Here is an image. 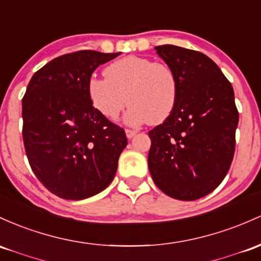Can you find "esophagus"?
Returning a JSON list of instances; mask_svg holds the SVG:
<instances>
[{"instance_id":"34e87169","label":"esophagus","mask_w":261,"mask_h":261,"mask_svg":"<svg viewBox=\"0 0 261 261\" xmlns=\"http://www.w3.org/2000/svg\"><path fill=\"white\" fill-rule=\"evenodd\" d=\"M125 133H126V136H127L128 139H133V137L137 134V131L136 130H133V128H126Z\"/></svg>"}]
</instances>
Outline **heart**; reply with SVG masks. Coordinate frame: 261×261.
<instances>
[{
    "instance_id": "heart-1",
    "label": "heart",
    "mask_w": 261,
    "mask_h": 261,
    "mask_svg": "<svg viewBox=\"0 0 261 261\" xmlns=\"http://www.w3.org/2000/svg\"><path fill=\"white\" fill-rule=\"evenodd\" d=\"M104 75L89 79L87 90L93 107L109 120H115L128 102V124H159L176 107L178 79L166 63L127 56L109 64Z\"/></svg>"
}]
</instances>
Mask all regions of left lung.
Segmentation results:
<instances>
[{"label":"left lung","instance_id":"left-lung-1","mask_svg":"<svg viewBox=\"0 0 261 261\" xmlns=\"http://www.w3.org/2000/svg\"><path fill=\"white\" fill-rule=\"evenodd\" d=\"M154 49L174 70L179 89L171 115L148 131V170L167 196L202 198L222 183L233 161L239 121L233 87L200 51L172 44Z\"/></svg>","mask_w":261,"mask_h":261}]
</instances>
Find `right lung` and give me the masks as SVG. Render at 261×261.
<instances>
[{
    "instance_id": "add662e5",
    "label": "right lung",
    "mask_w": 261,
    "mask_h": 261,
    "mask_svg": "<svg viewBox=\"0 0 261 261\" xmlns=\"http://www.w3.org/2000/svg\"><path fill=\"white\" fill-rule=\"evenodd\" d=\"M120 53L78 50L54 58L33 74L22 99L23 144L31 168L56 196L79 200L114 179L125 130L91 104L93 71Z\"/></svg>"
}]
</instances>
